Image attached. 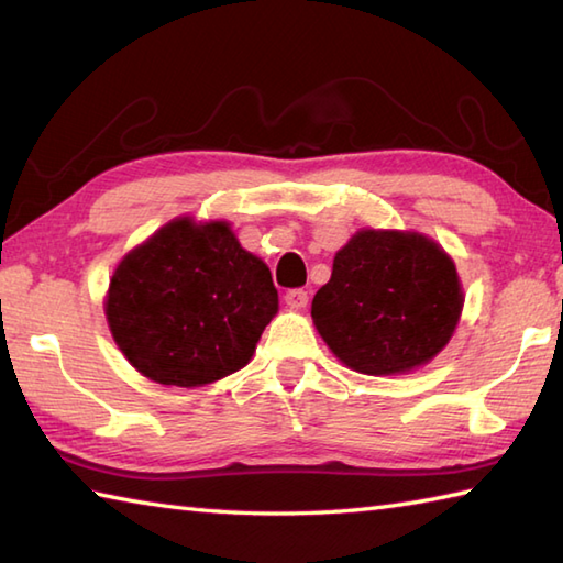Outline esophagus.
I'll list each match as a JSON object with an SVG mask.
<instances>
[{"mask_svg": "<svg viewBox=\"0 0 563 563\" xmlns=\"http://www.w3.org/2000/svg\"><path fill=\"white\" fill-rule=\"evenodd\" d=\"M284 301L289 303L291 308H303L308 303V291L303 289H289L284 296Z\"/></svg>", "mask_w": 563, "mask_h": 563, "instance_id": "34e87169", "label": "esophagus"}]
</instances>
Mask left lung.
<instances>
[{
  "label": "left lung",
  "mask_w": 563,
  "mask_h": 563,
  "mask_svg": "<svg viewBox=\"0 0 563 563\" xmlns=\"http://www.w3.org/2000/svg\"><path fill=\"white\" fill-rule=\"evenodd\" d=\"M462 303L454 262L438 243L362 231L332 260L311 316L350 369L382 376L430 362L450 342Z\"/></svg>",
  "instance_id": "8db88e82"
}]
</instances>
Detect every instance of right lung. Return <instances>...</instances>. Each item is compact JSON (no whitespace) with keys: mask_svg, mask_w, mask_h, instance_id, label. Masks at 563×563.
Returning <instances> with one entry per match:
<instances>
[{"mask_svg":"<svg viewBox=\"0 0 563 563\" xmlns=\"http://www.w3.org/2000/svg\"><path fill=\"white\" fill-rule=\"evenodd\" d=\"M279 308L269 267L223 221L179 218L123 257L107 318L137 372L157 384L201 386L238 372Z\"/></svg>","mask_w":563,"mask_h":563,"instance_id":"right-lung-1","label":"right lung"}]
</instances>
